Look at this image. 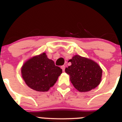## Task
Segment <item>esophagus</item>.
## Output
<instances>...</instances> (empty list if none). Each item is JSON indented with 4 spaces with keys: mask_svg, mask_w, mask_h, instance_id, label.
Segmentation results:
<instances>
[{
    "mask_svg": "<svg viewBox=\"0 0 122 122\" xmlns=\"http://www.w3.org/2000/svg\"><path fill=\"white\" fill-rule=\"evenodd\" d=\"M61 68L62 69V71H65V66H64V65L62 66H61Z\"/></svg>",
    "mask_w": 122,
    "mask_h": 122,
    "instance_id": "34e87169",
    "label": "esophagus"
}]
</instances>
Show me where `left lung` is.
<instances>
[{"mask_svg":"<svg viewBox=\"0 0 122 122\" xmlns=\"http://www.w3.org/2000/svg\"><path fill=\"white\" fill-rule=\"evenodd\" d=\"M71 65L65 68L74 88L80 92H87L100 83L102 70L93 60L76 55L69 60Z\"/></svg>","mask_w":122,"mask_h":122,"instance_id":"left-lung-1","label":"left lung"}]
</instances>
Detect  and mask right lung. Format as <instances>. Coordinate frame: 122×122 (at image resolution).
I'll return each mask as SVG.
<instances>
[{
	"label": "right lung",
	"instance_id": "right-lung-1",
	"mask_svg": "<svg viewBox=\"0 0 122 122\" xmlns=\"http://www.w3.org/2000/svg\"><path fill=\"white\" fill-rule=\"evenodd\" d=\"M21 72L26 84L39 92L48 91L55 84L62 72L45 52L27 60L22 66Z\"/></svg>",
	"mask_w": 122,
	"mask_h": 122
}]
</instances>
